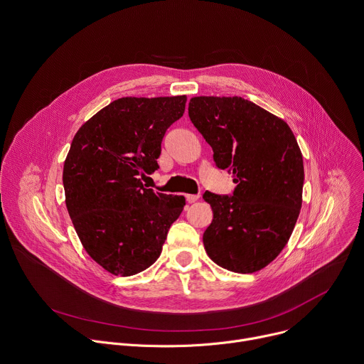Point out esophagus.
Segmentation results:
<instances>
[{
	"label": "esophagus",
	"mask_w": 364,
	"mask_h": 364,
	"mask_svg": "<svg viewBox=\"0 0 364 364\" xmlns=\"http://www.w3.org/2000/svg\"><path fill=\"white\" fill-rule=\"evenodd\" d=\"M186 198H187L188 203H194V201H197L200 198V196L198 194H187Z\"/></svg>",
	"instance_id": "obj_1"
}]
</instances>
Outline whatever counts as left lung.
<instances>
[{
	"label": "left lung",
	"mask_w": 364,
	"mask_h": 364,
	"mask_svg": "<svg viewBox=\"0 0 364 364\" xmlns=\"http://www.w3.org/2000/svg\"><path fill=\"white\" fill-rule=\"evenodd\" d=\"M188 117L233 174V196L203 194L213 220L203 243L219 267L252 274L288 243L302 204L304 163L288 124L240 96H196Z\"/></svg>",
	"instance_id": "obj_1"
}]
</instances>
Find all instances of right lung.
I'll list each match as a JSON object with an SVG mask.
<instances>
[{
  "label": "right lung",
  "instance_id": "obj_1",
  "mask_svg": "<svg viewBox=\"0 0 364 364\" xmlns=\"http://www.w3.org/2000/svg\"><path fill=\"white\" fill-rule=\"evenodd\" d=\"M187 96L121 97L76 132L63 167L66 207L87 255L114 275L131 277L161 255L186 198L154 193L141 178L159 168L166 131Z\"/></svg>",
  "mask_w": 364,
  "mask_h": 364
}]
</instances>
